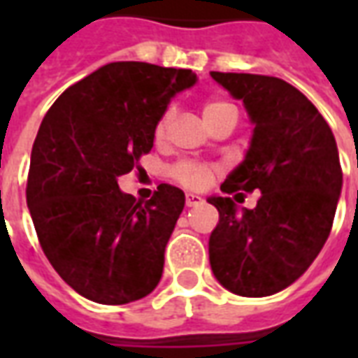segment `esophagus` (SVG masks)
I'll use <instances>...</instances> for the list:
<instances>
[{
    "instance_id": "34e87169",
    "label": "esophagus",
    "mask_w": 358,
    "mask_h": 358,
    "mask_svg": "<svg viewBox=\"0 0 358 358\" xmlns=\"http://www.w3.org/2000/svg\"><path fill=\"white\" fill-rule=\"evenodd\" d=\"M201 201H203V197H199V195H195V194H187L186 195V205H187V207H195V205H199Z\"/></svg>"
}]
</instances>
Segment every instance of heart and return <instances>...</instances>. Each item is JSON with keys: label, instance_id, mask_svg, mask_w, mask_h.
<instances>
[{"label": "heart", "instance_id": "obj_1", "mask_svg": "<svg viewBox=\"0 0 358 358\" xmlns=\"http://www.w3.org/2000/svg\"><path fill=\"white\" fill-rule=\"evenodd\" d=\"M234 109L230 103L222 101V99H209L203 105V117L207 120V124H210L217 117H220L224 110ZM172 122V110H166L163 117L159 118V122L155 126V138L157 140H164V136L169 132V126ZM217 169L213 164L207 163H195V161H182L172 166V178L176 180L178 184L192 189H201L210 184V180L215 176Z\"/></svg>", "mask_w": 358, "mask_h": 358}]
</instances>
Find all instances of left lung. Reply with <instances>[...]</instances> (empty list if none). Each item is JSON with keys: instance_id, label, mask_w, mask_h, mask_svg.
<instances>
[{"instance_id": "left-lung-1", "label": "left lung", "mask_w": 358, "mask_h": 358, "mask_svg": "<svg viewBox=\"0 0 358 358\" xmlns=\"http://www.w3.org/2000/svg\"><path fill=\"white\" fill-rule=\"evenodd\" d=\"M241 99L253 128L224 194L261 192L255 209L209 197L218 224L209 240L213 274L228 292L266 297L292 285L330 236L343 172L330 126L299 90L274 76L210 73ZM243 195V194H238Z\"/></svg>"}]
</instances>
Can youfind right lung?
I'll return each instance as SVG.
<instances>
[{
    "label": "right lung",
    "mask_w": 358,
    "mask_h": 358,
    "mask_svg": "<svg viewBox=\"0 0 358 358\" xmlns=\"http://www.w3.org/2000/svg\"><path fill=\"white\" fill-rule=\"evenodd\" d=\"M187 69L118 61L66 88L45 113L30 157L27 203L51 266L74 292L126 305L153 292L184 192L161 184L151 199L122 194L117 178L153 148Z\"/></svg>",
    "instance_id": "1"
}]
</instances>
